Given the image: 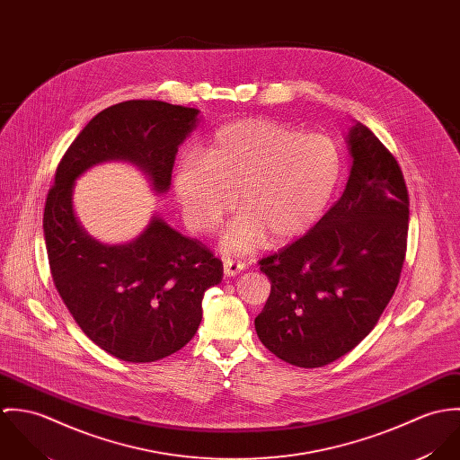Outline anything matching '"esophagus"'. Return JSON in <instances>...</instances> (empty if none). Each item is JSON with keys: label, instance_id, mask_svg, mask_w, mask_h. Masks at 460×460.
<instances>
[{"label": "esophagus", "instance_id": "34e87169", "mask_svg": "<svg viewBox=\"0 0 460 460\" xmlns=\"http://www.w3.org/2000/svg\"><path fill=\"white\" fill-rule=\"evenodd\" d=\"M223 269H225L226 276H237L241 270L246 269V263L228 259V261H225V263H223Z\"/></svg>", "mask_w": 460, "mask_h": 460}]
</instances>
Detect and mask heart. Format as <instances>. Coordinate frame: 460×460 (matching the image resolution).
I'll return each instance as SVG.
<instances>
[{
	"label": "heart",
	"instance_id": "heart-1",
	"mask_svg": "<svg viewBox=\"0 0 460 460\" xmlns=\"http://www.w3.org/2000/svg\"><path fill=\"white\" fill-rule=\"evenodd\" d=\"M341 154L324 134H305L274 120H239L210 136L205 157L184 154L173 173L175 197L190 228L208 234L232 210L226 253L292 239L324 214L341 177Z\"/></svg>",
	"mask_w": 460,
	"mask_h": 460
}]
</instances>
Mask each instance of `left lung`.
Masks as SVG:
<instances>
[{
  "label": "left lung",
  "mask_w": 460,
  "mask_h": 460,
  "mask_svg": "<svg viewBox=\"0 0 460 460\" xmlns=\"http://www.w3.org/2000/svg\"><path fill=\"white\" fill-rule=\"evenodd\" d=\"M349 146L341 198L310 232L259 261L270 294L257 334L301 368L336 361L376 328L405 261L409 193L398 161L361 124L349 131Z\"/></svg>",
  "instance_id": "8db88e82"
}]
</instances>
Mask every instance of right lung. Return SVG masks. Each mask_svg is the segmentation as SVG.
<instances>
[{"label": "right lung", "mask_w": 460, "mask_h": 460, "mask_svg": "<svg viewBox=\"0 0 460 460\" xmlns=\"http://www.w3.org/2000/svg\"><path fill=\"white\" fill-rule=\"evenodd\" d=\"M198 110L163 101H126L95 115L70 143L44 207L53 283L81 331L108 354L150 363L181 350L201 323V299L223 278V262L198 239L161 219L129 244L88 237L72 212L74 181L108 159L141 166L155 191L170 188L179 145Z\"/></svg>", "instance_id": "add662e5"}]
</instances>
